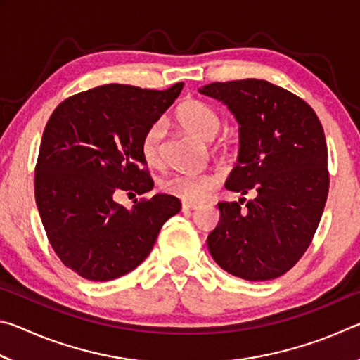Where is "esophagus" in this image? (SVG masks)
Masks as SVG:
<instances>
[{
  "label": "esophagus",
  "mask_w": 360,
  "mask_h": 360,
  "mask_svg": "<svg viewBox=\"0 0 360 360\" xmlns=\"http://www.w3.org/2000/svg\"><path fill=\"white\" fill-rule=\"evenodd\" d=\"M195 210H200V205H197V203H187V202L182 203V211H195Z\"/></svg>",
  "instance_id": "esophagus-1"
}]
</instances>
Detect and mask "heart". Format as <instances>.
<instances>
[{
    "label": "heart",
    "instance_id": "b5f03b06",
    "mask_svg": "<svg viewBox=\"0 0 360 360\" xmlns=\"http://www.w3.org/2000/svg\"><path fill=\"white\" fill-rule=\"evenodd\" d=\"M176 119L182 129L206 141L214 138L222 127L221 115L197 100L182 103L176 111ZM163 138H165V124L162 120L154 122L146 130L141 139V154L149 165H158L162 162ZM217 182L219 178L214 174H172L162 182V187L169 195H174L184 202L200 203L208 197Z\"/></svg>",
    "mask_w": 360,
    "mask_h": 360
}]
</instances>
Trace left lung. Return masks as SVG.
<instances>
[{
	"label": "left lung",
	"mask_w": 360,
	"mask_h": 360,
	"mask_svg": "<svg viewBox=\"0 0 360 360\" xmlns=\"http://www.w3.org/2000/svg\"><path fill=\"white\" fill-rule=\"evenodd\" d=\"M198 92L227 106L240 125L238 163L225 187L255 192L248 210L236 202L217 205L221 221L208 236L210 252L230 275L275 279L307 251L324 211V130L311 106L262 79L212 82Z\"/></svg>",
	"instance_id": "8db88e82"
}]
</instances>
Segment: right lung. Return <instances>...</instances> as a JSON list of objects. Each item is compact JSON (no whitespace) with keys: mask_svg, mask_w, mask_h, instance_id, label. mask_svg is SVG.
<instances>
[{"mask_svg":"<svg viewBox=\"0 0 360 360\" xmlns=\"http://www.w3.org/2000/svg\"><path fill=\"white\" fill-rule=\"evenodd\" d=\"M167 90L106 84L70 96L49 119L34 173L42 225L63 264L90 281H111L148 257L181 202L157 193L131 208L114 195L150 192L141 139L178 98Z\"/></svg>","mask_w":360,"mask_h":360,"instance_id":"obj_1","label":"right lung"}]
</instances>
